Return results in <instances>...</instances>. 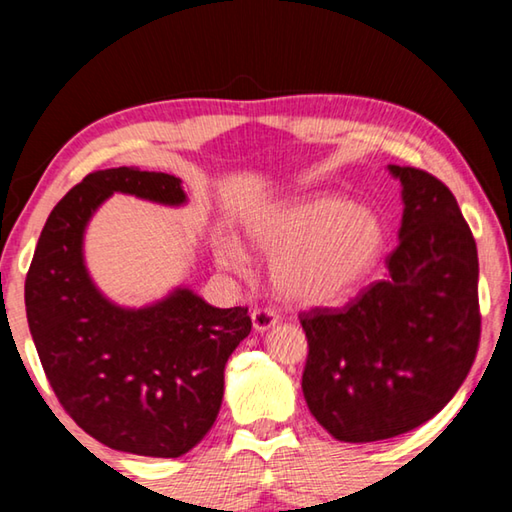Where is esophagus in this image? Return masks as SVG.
<instances>
[{"instance_id":"1","label":"esophagus","mask_w":512,"mask_h":512,"mask_svg":"<svg viewBox=\"0 0 512 512\" xmlns=\"http://www.w3.org/2000/svg\"><path fill=\"white\" fill-rule=\"evenodd\" d=\"M253 327L255 332H266V329H271L277 323V314L273 309H253Z\"/></svg>"}]
</instances>
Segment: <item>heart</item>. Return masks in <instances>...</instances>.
Returning a JSON list of instances; mask_svg holds the SVG:
<instances>
[{"label":"heart","mask_w":512,"mask_h":512,"mask_svg":"<svg viewBox=\"0 0 512 512\" xmlns=\"http://www.w3.org/2000/svg\"><path fill=\"white\" fill-rule=\"evenodd\" d=\"M246 237L273 257L277 296L302 307L343 298L375 268L384 250L381 221L341 196L262 207L246 219ZM214 255L228 271L248 273L250 257L237 239H223Z\"/></svg>","instance_id":"obj_1"}]
</instances>
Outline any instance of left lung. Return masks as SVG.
Returning a JSON list of instances; mask_svg holds the SVG:
<instances>
[{
  "label": "left lung",
  "mask_w": 512,
  "mask_h": 512,
  "mask_svg": "<svg viewBox=\"0 0 512 512\" xmlns=\"http://www.w3.org/2000/svg\"><path fill=\"white\" fill-rule=\"evenodd\" d=\"M388 171L404 203L388 277L343 309L300 316L309 343L302 393L343 443L395 438L431 420L479 348V257L454 194L427 171Z\"/></svg>",
  "instance_id": "8db88e82"
}]
</instances>
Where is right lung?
Instances as JSON below:
<instances>
[{
    "mask_svg": "<svg viewBox=\"0 0 512 512\" xmlns=\"http://www.w3.org/2000/svg\"><path fill=\"white\" fill-rule=\"evenodd\" d=\"M112 194L183 207V180L128 167L85 176L51 210L24 284L45 375L79 427L110 449L178 458L212 429L248 307L219 309L189 287L144 307L103 296L85 266V230Z\"/></svg>",
    "mask_w": 512,
    "mask_h": 512,
    "instance_id": "1",
    "label": "right lung"
}]
</instances>
